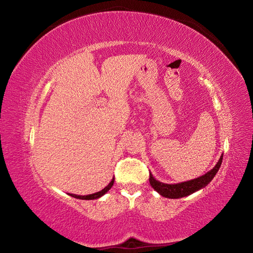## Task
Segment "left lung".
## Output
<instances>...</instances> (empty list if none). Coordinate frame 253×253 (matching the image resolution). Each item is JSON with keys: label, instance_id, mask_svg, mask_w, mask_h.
Masks as SVG:
<instances>
[{"label": "left lung", "instance_id": "obj_1", "mask_svg": "<svg viewBox=\"0 0 253 253\" xmlns=\"http://www.w3.org/2000/svg\"><path fill=\"white\" fill-rule=\"evenodd\" d=\"M221 162H223V154L220 155L217 164L213 168V169H211L206 174L200 176V177L191 179L188 181H182L178 183H164L162 181L157 180L154 176L152 175V173H150L149 180L152 188L164 197H167V198L185 197V196L193 194L194 192H196V191L205 188L208 183H210V181L214 178V176L216 175L217 171L219 170Z\"/></svg>", "mask_w": 253, "mask_h": 253}]
</instances>
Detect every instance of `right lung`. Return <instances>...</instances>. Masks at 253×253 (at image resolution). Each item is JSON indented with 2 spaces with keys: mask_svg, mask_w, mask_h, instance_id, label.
<instances>
[{
  "mask_svg": "<svg viewBox=\"0 0 253 253\" xmlns=\"http://www.w3.org/2000/svg\"><path fill=\"white\" fill-rule=\"evenodd\" d=\"M114 181H115V178L113 177L111 182L109 183L108 186H106L104 189H102L101 191H99V192H96V193H93V194H88V195H76V194H72V193H68V195L72 196V197H75V198H78V200H85V201H90V200H97V198H100L101 196H103L108 191L112 188V186L114 185Z\"/></svg>",
  "mask_w": 253,
  "mask_h": 253,
  "instance_id": "obj_1",
  "label": "right lung"
}]
</instances>
